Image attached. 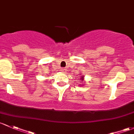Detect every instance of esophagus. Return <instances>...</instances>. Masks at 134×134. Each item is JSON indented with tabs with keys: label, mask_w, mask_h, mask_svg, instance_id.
<instances>
[{
	"label": "esophagus",
	"mask_w": 134,
	"mask_h": 134,
	"mask_svg": "<svg viewBox=\"0 0 134 134\" xmlns=\"http://www.w3.org/2000/svg\"><path fill=\"white\" fill-rule=\"evenodd\" d=\"M65 71V69H61V71H62V72H64Z\"/></svg>",
	"instance_id": "esophagus-1"
}]
</instances>
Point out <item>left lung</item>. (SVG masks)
Segmentation results:
<instances>
[{"label":"left lung","mask_w":134,"mask_h":134,"mask_svg":"<svg viewBox=\"0 0 134 134\" xmlns=\"http://www.w3.org/2000/svg\"><path fill=\"white\" fill-rule=\"evenodd\" d=\"M79 75H80L81 76V74H79ZM84 78H85V77H84V76H80V79H79V80H78V81H84ZM80 85H81V84H80ZM83 85H84V84H82V86H83Z\"/></svg>","instance_id":"1"}]
</instances>
